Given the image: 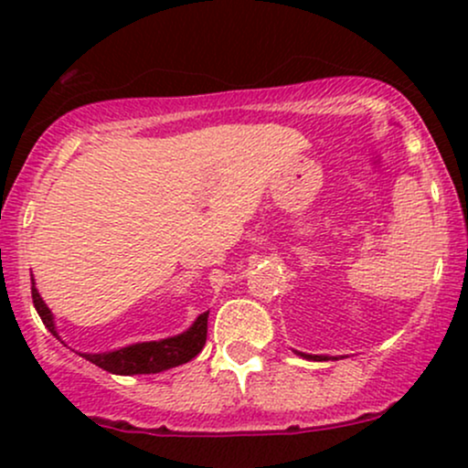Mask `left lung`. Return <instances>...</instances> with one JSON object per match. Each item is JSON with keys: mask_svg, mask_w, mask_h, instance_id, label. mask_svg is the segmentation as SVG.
I'll use <instances>...</instances> for the list:
<instances>
[{"mask_svg": "<svg viewBox=\"0 0 468 468\" xmlns=\"http://www.w3.org/2000/svg\"><path fill=\"white\" fill-rule=\"evenodd\" d=\"M310 358V356H308ZM313 358H321V361H325V356H313Z\"/></svg>", "mask_w": 468, "mask_h": 468, "instance_id": "obj_1", "label": "left lung"}]
</instances>
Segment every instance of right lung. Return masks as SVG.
Returning <instances> with one entry per match:
<instances>
[{"label": "right lung", "instance_id": "right-lung-1", "mask_svg": "<svg viewBox=\"0 0 468 468\" xmlns=\"http://www.w3.org/2000/svg\"><path fill=\"white\" fill-rule=\"evenodd\" d=\"M32 303H35L37 313H39L41 321L52 335H57L55 324H52V314L39 297L37 288L32 286ZM207 321L208 313L200 314L185 335L165 338V341H152V343H136V346L122 347V350L107 352V354H80L88 358L90 363L99 365L101 369L112 374H155L163 369L178 367L182 363H189L202 352L204 343H207Z\"/></svg>", "mask_w": 468, "mask_h": 468}]
</instances>
